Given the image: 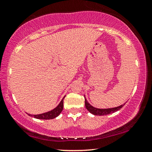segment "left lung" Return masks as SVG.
I'll return each mask as SVG.
<instances>
[{
  "label": "left lung",
  "mask_w": 152,
  "mask_h": 152,
  "mask_svg": "<svg viewBox=\"0 0 152 152\" xmlns=\"http://www.w3.org/2000/svg\"><path fill=\"white\" fill-rule=\"evenodd\" d=\"M124 105V104H122L119 106V107L111 108V109H97V108H95L93 107V106H91L90 104L87 102L86 98H85V107H86V109L88 110L90 113L95 115H108V114L110 113H113L114 112H116L118 111V110H120Z\"/></svg>",
  "instance_id": "1"
}]
</instances>
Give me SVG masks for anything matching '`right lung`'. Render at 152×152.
I'll return each mask as SVG.
<instances>
[{"label":"right lung","instance_id":"right-lung-1","mask_svg":"<svg viewBox=\"0 0 152 152\" xmlns=\"http://www.w3.org/2000/svg\"><path fill=\"white\" fill-rule=\"evenodd\" d=\"M64 97H65V96L64 97V98L62 99V100L60 102L59 105H58L55 109H54L50 111L46 112V113H44L39 114V115H31V114H28V115L30 116H32V117H34L35 118H37V119H41V120L53 119V118L57 117V116L61 113L62 110H63Z\"/></svg>","mask_w":152,"mask_h":152}]
</instances>
